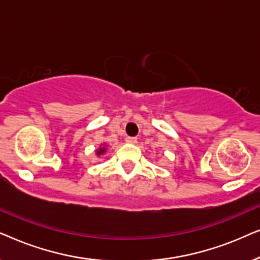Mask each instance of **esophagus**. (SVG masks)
I'll list each match as a JSON object with an SVG mask.
<instances>
[{
    "label": "esophagus",
    "mask_w": 260,
    "mask_h": 260,
    "mask_svg": "<svg viewBox=\"0 0 260 260\" xmlns=\"http://www.w3.org/2000/svg\"><path fill=\"white\" fill-rule=\"evenodd\" d=\"M125 142L129 144H136L137 143V138L136 137H126Z\"/></svg>",
    "instance_id": "obj_1"
}]
</instances>
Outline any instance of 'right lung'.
Listing matches in <instances>:
<instances>
[{
	"mask_svg": "<svg viewBox=\"0 0 260 260\" xmlns=\"http://www.w3.org/2000/svg\"><path fill=\"white\" fill-rule=\"evenodd\" d=\"M106 151H108V148H106V144L103 143V144H101V147H99V148L97 149V150H95V155H97V156H102V155H104Z\"/></svg>",
	"mask_w": 260,
	"mask_h": 260,
	"instance_id": "obj_1",
	"label": "right lung"
}]
</instances>
